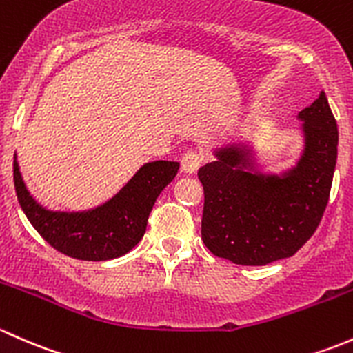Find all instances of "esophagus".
<instances>
[{"mask_svg": "<svg viewBox=\"0 0 353 353\" xmlns=\"http://www.w3.org/2000/svg\"><path fill=\"white\" fill-rule=\"evenodd\" d=\"M202 161H203L202 151L188 150L183 152V156H181L180 165H181V170H183L185 173H195L199 168H201Z\"/></svg>", "mask_w": 353, "mask_h": 353, "instance_id": "esophagus-1", "label": "esophagus"}]
</instances>
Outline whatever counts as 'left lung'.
<instances>
[{
	"label": "left lung",
	"instance_id": "obj_1",
	"mask_svg": "<svg viewBox=\"0 0 353 353\" xmlns=\"http://www.w3.org/2000/svg\"><path fill=\"white\" fill-rule=\"evenodd\" d=\"M306 148L285 176L248 173L243 144L216 151L199 170L203 187L202 241L212 255L238 265L292 256L314 234L332 190L339 129L325 92L299 114Z\"/></svg>",
	"mask_w": 353,
	"mask_h": 353
}]
</instances>
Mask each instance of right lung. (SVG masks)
Returning <instances> with one entry per match:
<instances>
[{"label":"right lung","mask_w":353,"mask_h":353,"mask_svg":"<svg viewBox=\"0 0 353 353\" xmlns=\"http://www.w3.org/2000/svg\"><path fill=\"white\" fill-rule=\"evenodd\" d=\"M178 168L176 161L148 163L112 201L72 214L42 209L25 188L17 159L13 181L25 216L54 250L78 260L103 261L125 255L141 241L156 199Z\"/></svg>","instance_id":"right-lung-1"}]
</instances>
